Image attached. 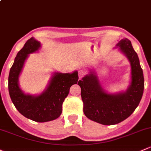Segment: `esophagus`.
Returning <instances> with one entry per match:
<instances>
[{
	"label": "esophagus",
	"instance_id": "obj_1",
	"mask_svg": "<svg viewBox=\"0 0 151 151\" xmlns=\"http://www.w3.org/2000/svg\"><path fill=\"white\" fill-rule=\"evenodd\" d=\"M84 74H85V71L82 70V69H80V70L78 71V76L80 79H81L82 77H83Z\"/></svg>",
	"mask_w": 151,
	"mask_h": 151
}]
</instances>
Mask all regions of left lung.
<instances>
[{"label": "left lung", "mask_w": 151, "mask_h": 151, "mask_svg": "<svg viewBox=\"0 0 151 151\" xmlns=\"http://www.w3.org/2000/svg\"><path fill=\"white\" fill-rule=\"evenodd\" d=\"M116 47H119L130 63L131 81L125 91L108 93L101 86L94 69H90L89 74L78 82L84 114L92 121L104 125L116 124L128 118L137 107L143 94V72L131 41L123 38Z\"/></svg>", "instance_id": "8db88e82"}]
</instances>
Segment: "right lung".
Instances as JSON below:
<instances>
[{
  "instance_id": "1",
  "label": "right lung",
  "mask_w": 151,
  "mask_h": 151,
  "mask_svg": "<svg viewBox=\"0 0 151 151\" xmlns=\"http://www.w3.org/2000/svg\"><path fill=\"white\" fill-rule=\"evenodd\" d=\"M41 47L39 41L31 37L18 52L10 69L9 92L16 109L24 116L32 121L46 122L58 118L62 112V104L71 85L78 82L77 71L72 73L53 72L47 88L39 95L27 94L19 85V78L29 54Z\"/></svg>"
}]
</instances>
